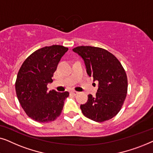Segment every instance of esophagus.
Wrapping results in <instances>:
<instances>
[{
	"label": "esophagus",
	"mask_w": 153,
	"mask_h": 153,
	"mask_svg": "<svg viewBox=\"0 0 153 153\" xmlns=\"http://www.w3.org/2000/svg\"><path fill=\"white\" fill-rule=\"evenodd\" d=\"M71 93H72V95H78V94H79V92L75 91H71Z\"/></svg>",
	"instance_id": "34e87169"
}]
</instances>
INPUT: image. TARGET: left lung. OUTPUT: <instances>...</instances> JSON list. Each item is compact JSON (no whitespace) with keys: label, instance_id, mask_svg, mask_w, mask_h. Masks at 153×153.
Wrapping results in <instances>:
<instances>
[{"label":"left lung","instance_id":"left-lung-1","mask_svg":"<svg viewBox=\"0 0 153 153\" xmlns=\"http://www.w3.org/2000/svg\"><path fill=\"white\" fill-rule=\"evenodd\" d=\"M72 50L84 60L89 76L99 82L96 95H88L86 103L80 106L81 111L95 122L110 120L120 111L127 96L124 68L116 56L102 48L81 46Z\"/></svg>","mask_w":153,"mask_h":153}]
</instances>
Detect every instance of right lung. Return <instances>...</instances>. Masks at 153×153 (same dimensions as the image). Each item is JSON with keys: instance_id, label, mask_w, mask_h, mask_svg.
<instances>
[{"instance_id": "obj_1", "label": "right lung", "mask_w": 153, "mask_h": 153, "mask_svg": "<svg viewBox=\"0 0 153 153\" xmlns=\"http://www.w3.org/2000/svg\"><path fill=\"white\" fill-rule=\"evenodd\" d=\"M68 50L60 45L41 48L30 54L19 70L15 83L16 96L27 116L33 120L51 122L61 114L69 93L48 91L47 84L53 81L58 62Z\"/></svg>"}]
</instances>
